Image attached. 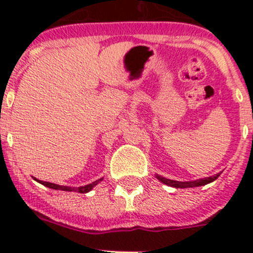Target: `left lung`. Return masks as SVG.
<instances>
[{"label": "left lung", "mask_w": 253, "mask_h": 253, "mask_svg": "<svg viewBox=\"0 0 253 253\" xmlns=\"http://www.w3.org/2000/svg\"><path fill=\"white\" fill-rule=\"evenodd\" d=\"M220 173H216L214 176H210V177H205V178H199V180L195 181H175V180H169V178H165L160 175H156V177L163 182V184L169 185V186L176 187V189H186V187H198V186H204V185L210 184V182H213L214 180L219 177Z\"/></svg>", "instance_id": "1"}]
</instances>
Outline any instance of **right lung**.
Wrapping results in <instances>:
<instances>
[{"label":"right lung","mask_w":253,"mask_h":253,"mask_svg":"<svg viewBox=\"0 0 253 253\" xmlns=\"http://www.w3.org/2000/svg\"><path fill=\"white\" fill-rule=\"evenodd\" d=\"M37 180V178H35ZM38 182H40L42 185H44V186L49 187V189H54V190H62V191H75V193H81V194H84V193H88L90 190H92V187H95L96 185L99 184L100 181H102V178H100V180H96L95 182H92V184H88L86 185V186H81V187H68V186H60V185H57V184H51V182H46V181H40V180H37Z\"/></svg>","instance_id":"add662e5"}]
</instances>
